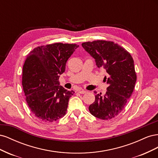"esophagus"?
Segmentation results:
<instances>
[{
  "instance_id": "34e87169",
  "label": "esophagus",
  "mask_w": 158,
  "mask_h": 158,
  "mask_svg": "<svg viewBox=\"0 0 158 158\" xmlns=\"http://www.w3.org/2000/svg\"><path fill=\"white\" fill-rule=\"evenodd\" d=\"M78 92H79L80 94H85V93H86V92H87V91L84 90V89H79V90H78Z\"/></svg>"
}]
</instances>
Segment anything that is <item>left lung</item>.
<instances>
[{
	"instance_id": "obj_1",
	"label": "left lung",
	"mask_w": 158,
	"mask_h": 158,
	"mask_svg": "<svg viewBox=\"0 0 158 158\" xmlns=\"http://www.w3.org/2000/svg\"><path fill=\"white\" fill-rule=\"evenodd\" d=\"M83 48L95 59L98 68L106 70L109 86L104 95L96 94L89 106L90 113L103 120L117 117L131 98L136 81L134 60L123 47L113 41L97 40L85 42Z\"/></svg>"
}]
</instances>
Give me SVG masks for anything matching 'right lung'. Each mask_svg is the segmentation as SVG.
Returning a JSON list of instances; mask_svg holds the SVG:
<instances>
[{
    "instance_id": "add662e5",
    "label": "right lung",
    "mask_w": 158,
    "mask_h": 158,
    "mask_svg": "<svg viewBox=\"0 0 158 158\" xmlns=\"http://www.w3.org/2000/svg\"><path fill=\"white\" fill-rule=\"evenodd\" d=\"M78 47L56 43L37 47L27 56L23 66V89L28 107L40 121L54 122L65 115L74 92L60 85L59 79Z\"/></svg>"
}]
</instances>
